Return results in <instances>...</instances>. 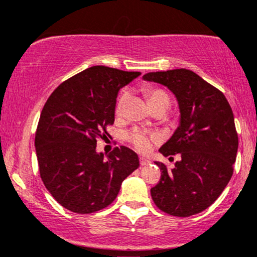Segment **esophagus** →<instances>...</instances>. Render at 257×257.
<instances>
[{"label": "esophagus", "mask_w": 257, "mask_h": 257, "mask_svg": "<svg viewBox=\"0 0 257 257\" xmlns=\"http://www.w3.org/2000/svg\"><path fill=\"white\" fill-rule=\"evenodd\" d=\"M150 163H151V162H150L149 159H146V158H140V166L145 167V166H149Z\"/></svg>", "instance_id": "34e87169"}]
</instances>
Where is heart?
Instances as JSON below:
<instances>
[{"mask_svg":"<svg viewBox=\"0 0 257 257\" xmlns=\"http://www.w3.org/2000/svg\"><path fill=\"white\" fill-rule=\"evenodd\" d=\"M145 91L152 107H156V106L159 105H167L168 107L170 106V96L168 95L166 90L156 87H147ZM126 99H128V91L122 90L118 98H117L116 106H114V112H116L117 116H120L123 111H124ZM125 138L139 152L150 151L153 144L158 143L161 140V137H159L157 133L145 132L143 129H134V131L126 133Z\"/></svg>","mask_w":257,"mask_h":257,"instance_id":"heart-1","label":"heart"}]
</instances>
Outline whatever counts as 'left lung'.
<instances>
[{
  "instance_id": "left-lung-1",
  "label": "left lung",
  "mask_w": 257,
  "mask_h": 257,
  "mask_svg": "<svg viewBox=\"0 0 257 257\" xmlns=\"http://www.w3.org/2000/svg\"><path fill=\"white\" fill-rule=\"evenodd\" d=\"M144 79L169 88L181 112L179 128L159 150L166 157L180 155L181 161L173 169L156 162L162 175L151 188L153 202L173 216L198 214L219 198L232 178L238 134L231 106L222 91L191 70L149 72Z\"/></svg>"
}]
</instances>
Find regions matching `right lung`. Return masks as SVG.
I'll return each mask as SVG.
<instances>
[{
	"label": "right lung",
	"mask_w": 257,
	"mask_h": 257,
	"mask_svg": "<svg viewBox=\"0 0 257 257\" xmlns=\"http://www.w3.org/2000/svg\"><path fill=\"white\" fill-rule=\"evenodd\" d=\"M140 72L91 66L66 79L41 112L35 146L44 186L60 205L90 214L110 205L120 184L139 167L125 146L96 153V141L114 122L118 90Z\"/></svg>",
	"instance_id": "right-lung-1"
}]
</instances>
